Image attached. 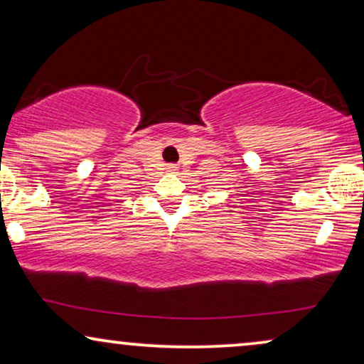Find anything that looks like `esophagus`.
Segmentation results:
<instances>
[{
  "mask_svg": "<svg viewBox=\"0 0 364 364\" xmlns=\"http://www.w3.org/2000/svg\"><path fill=\"white\" fill-rule=\"evenodd\" d=\"M168 171H176V166H168Z\"/></svg>",
  "mask_w": 364,
  "mask_h": 364,
  "instance_id": "34e87169",
  "label": "esophagus"
}]
</instances>
